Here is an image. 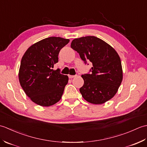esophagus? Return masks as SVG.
I'll return each mask as SVG.
<instances>
[{
    "instance_id": "obj_1",
    "label": "esophagus",
    "mask_w": 147,
    "mask_h": 147,
    "mask_svg": "<svg viewBox=\"0 0 147 147\" xmlns=\"http://www.w3.org/2000/svg\"><path fill=\"white\" fill-rule=\"evenodd\" d=\"M68 76H69V78L70 79H72V78H73L75 77L76 76H74V75H69Z\"/></svg>"
}]
</instances>
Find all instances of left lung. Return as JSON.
I'll return each instance as SVG.
<instances>
[{"instance_id":"left-lung-1","label":"left lung","mask_w":147,"mask_h":147,"mask_svg":"<svg viewBox=\"0 0 147 147\" xmlns=\"http://www.w3.org/2000/svg\"><path fill=\"white\" fill-rule=\"evenodd\" d=\"M71 47L83 61H90L93 65L92 74L82 75L84 85L80 92L83 98L98 105L114 97L123 77L121 59L115 50L93 36L74 39Z\"/></svg>"}]
</instances>
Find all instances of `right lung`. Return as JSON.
Segmentation results:
<instances>
[{
  "label": "right lung",
  "mask_w": 147,
  "mask_h": 147,
  "mask_svg": "<svg viewBox=\"0 0 147 147\" xmlns=\"http://www.w3.org/2000/svg\"><path fill=\"white\" fill-rule=\"evenodd\" d=\"M69 42L49 37L31 45L22 57L19 81L26 95L37 105L49 107L61 100L69 78L52 68L58 62L59 51Z\"/></svg>",
  "instance_id": "obj_1"
}]
</instances>
